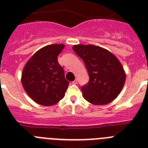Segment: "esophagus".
Segmentation results:
<instances>
[{
    "label": "esophagus",
    "instance_id": "obj_1",
    "mask_svg": "<svg viewBox=\"0 0 148 148\" xmlns=\"http://www.w3.org/2000/svg\"><path fill=\"white\" fill-rule=\"evenodd\" d=\"M77 83H78V82H77L76 79H75V81H73V82H72V84H77Z\"/></svg>",
    "mask_w": 148,
    "mask_h": 148
}]
</instances>
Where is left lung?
<instances>
[{
  "instance_id": "obj_1",
  "label": "left lung",
  "mask_w": 148,
  "mask_h": 148,
  "mask_svg": "<svg viewBox=\"0 0 148 148\" xmlns=\"http://www.w3.org/2000/svg\"><path fill=\"white\" fill-rule=\"evenodd\" d=\"M73 49L84 61L90 77L82 87L83 97L95 105L110 103L119 95L126 80L118 58L108 49L92 44L74 45Z\"/></svg>"
}]
</instances>
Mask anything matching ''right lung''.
Here are the masks:
<instances>
[{
  "label": "right lung",
  "instance_id": "right-lung-1",
  "mask_svg": "<svg viewBox=\"0 0 148 148\" xmlns=\"http://www.w3.org/2000/svg\"><path fill=\"white\" fill-rule=\"evenodd\" d=\"M64 44H50L38 50L23 69L21 83L27 95L37 104L52 106L64 98L69 82L58 62Z\"/></svg>",
  "mask_w": 148,
  "mask_h": 148
}]
</instances>
